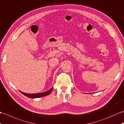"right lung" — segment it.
<instances>
[{"mask_svg":"<svg viewBox=\"0 0 124 124\" xmlns=\"http://www.w3.org/2000/svg\"><path fill=\"white\" fill-rule=\"evenodd\" d=\"M53 87H51L50 90L47 91L42 92V93H36V94H28V93H24L21 91V92L24 95H25L27 97H29L30 98H40L42 97H45V96L50 94L51 93L52 91H53Z\"/></svg>","mask_w":124,"mask_h":124,"instance_id":"right-lung-1","label":"right lung"}]
</instances>
